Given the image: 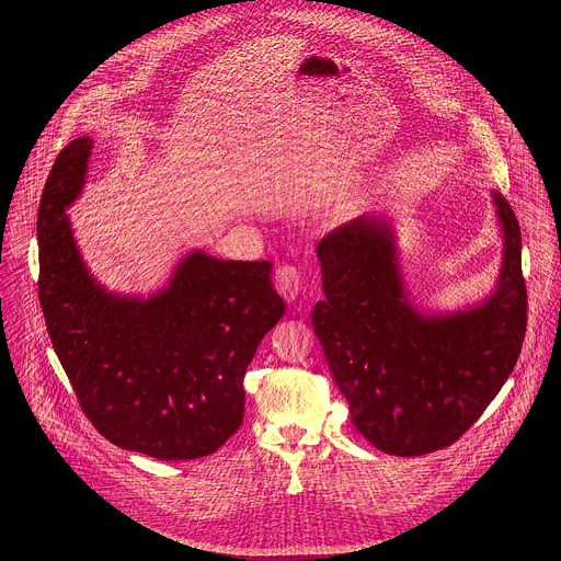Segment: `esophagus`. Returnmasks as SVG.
Returning a JSON list of instances; mask_svg holds the SVG:
<instances>
[{"mask_svg":"<svg viewBox=\"0 0 561 561\" xmlns=\"http://www.w3.org/2000/svg\"><path fill=\"white\" fill-rule=\"evenodd\" d=\"M274 287L276 291L287 300V302H296L300 291H302V274L296 265H280L274 272Z\"/></svg>","mask_w":561,"mask_h":561,"instance_id":"obj_1","label":"esophagus"}]
</instances>
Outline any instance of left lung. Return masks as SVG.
I'll list each match as a JSON object with an SVG mask.
<instances>
[{"mask_svg":"<svg viewBox=\"0 0 561 561\" xmlns=\"http://www.w3.org/2000/svg\"><path fill=\"white\" fill-rule=\"evenodd\" d=\"M501 261L492 289L454 311L410 291L393 220L371 211L318 243L313 328L354 427L380 451L421 456L458 440L510 378L527 325L520 227L490 192Z\"/></svg>","mask_w":561,"mask_h":561,"instance_id":"obj_1","label":"left lung"}]
</instances>
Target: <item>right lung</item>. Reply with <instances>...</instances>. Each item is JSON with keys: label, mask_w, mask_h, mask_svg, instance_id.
Instances as JSON below:
<instances>
[{"label": "right lung", "mask_w": 561, "mask_h": 561, "mask_svg": "<svg viewBox=\"0 0 561 561\" xmlns=\"http://www.w3.org/2000/svg\"><path fill=\"white\" fill-rule=\"evenodd\" d=\"M92 138L54 163L38 207V298L85 416L114 445L163 462L220 449L243 421V376L285 313L272 263L185 252L158 291H110L83 261L67 209Z\"/></svg>", "instance_id": "obj_1"}]
</instances>
